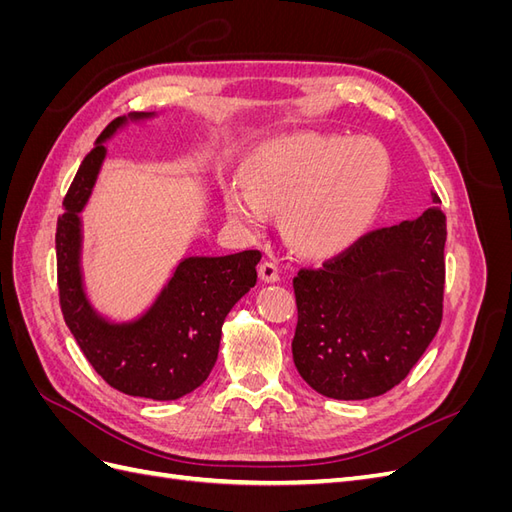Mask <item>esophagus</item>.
Instances as JSON below:
<instances>
[{
    "label": "esophagus",
    "mask_w": 512,
    "mask_h": 512,
    "mask_svg": "<svg viewBox=\"0 0 512 512\" xmlns=\"http://www.w3.org/2000/svg\"><path fill=\"white\" fill-rule=\"evenodd\" d=\"M258 273H260V280L267 282V284H273V282L280 280V269H277L273 260H262L260 267H258Z\"/></svg>",
    "instance_id": "obj_1"
}]
</instances>
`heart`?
<instances>
[{"label":"heart","mask_w":512,"mask_h":512,"mask_svg":"<svg viewBox=\"0 0 512 512\" xmlns=\"http://www.w3.org/2000/svg\"><path fill=\"white\" fill-rule=\"evenodd\" d=\"M224 194L232 222L258 230L282 211L286 239L307 254L337 252L361 235L389 183V158L374 141L305 136L277 143L245 164Z\"/></svg>","instance_id":"b5f03b06"}]
</instances>
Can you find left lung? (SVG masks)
Wrapping results in <instances>:
<instances>
[{
    "mask_svg": "<svg viewBox=\"0 0 512 512\" xmlns=\"http://www.w3.org/2000/svg\"><path fill=\"white\" fill-rule=\"evenodd\" d=\"M444 243L446 215L429 207L297 273L292 359L314 391L369 399L410 374L442 322Z\"/></svg>",
    "mask_w": 512,
    "mask_h": 512,
    "instance_id": "left-lung-1",
    "label": "left lung"
}]
</instances>
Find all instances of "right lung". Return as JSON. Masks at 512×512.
<instances>
[{"mask_svg":"<svg viewBox=\"0 0 512 512\" xmlns=\"http://www.w3.org/2000/svg\"><path fill=\"white\" fill-rule=\"evenodd\" d=\"M151 117L153 113H130L113 119L79 166L57 220V284L68 329L104 382L132 397L170 401L192 393L211 374L224 318L256 286L262 254L245 250L230 256L183 258L141 318L111 322L96 312L83 286L79 213L106 158L104 143L128 119Z\"/></svg>","mask_w":512,"mask_h":512,"instance_id":"1","label":"right lung"}]
</instances>
